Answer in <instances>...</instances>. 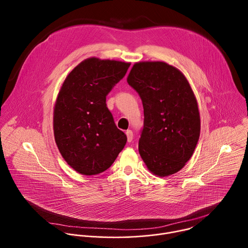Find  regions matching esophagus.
Returning a JSON list of instances; mask_svg holds the SVG:
<instances>
[{
    "label": "esophagus",
    "mask_w": 248,
    "mask_h": 248,
    "mask_svg": "<svg viewBox=\"0 0 248 248\" xmlns=\"http://www.w3.org/2000/svg\"><path fill=\"white\" fill-rule=\"evenodd\" d=\"M125 134H126V137H127V141H128V142H131L132 139H133V132H132L130 129H128V130H126V131H125Z\"/></svg>",
    "instance_id": "34e87169"
}]
</instances>
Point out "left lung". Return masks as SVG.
<instances>
[{
  "label": "left lung",
  "mask_w": 248,
  "mask_h": 248,
  "mask_svg": "<svg viewBox=\"0 0 248 248\" xmlns=\"http://www.w3.org/2000/svg\"><path fill=\"white\" fill-rule=\"evenodd\" d=\"M126 80L143 104L141 158L157 176L178 172L193 155L200 135L198 104L188 80L161 61L135 62Z\"/></svg>",
  "instance_id": "8db88e82"
}]
</instances>
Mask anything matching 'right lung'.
I'll list each match as a JSON object with an SVG mask.
<instances>
[{
	"instance_id": "obj_1",
	"label": "right lung",
	"mask_w": 248,
	"mask_h": 248,
	"mask_svg": "<svg viewBox=\"0 0 248 248\" xmlns=\"http://www.w3.org/2000/svg\"><path fill=\"white\" fill-rule=\"evenodd\" d=\"M130 62L96 57L79 62L64 78L54 107L56 144L76 171L98 174L112 166L126 143L114 123L106 96Z\"/></svg>"
}]
</instances>
